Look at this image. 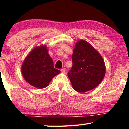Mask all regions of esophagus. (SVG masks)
I'll return each mask as SVG.
<instances>
[{"label": "esophagus", "instance_id": "esophagus-1", "mask_svg": "<svg viewBox=\"0 0 129 129\" xmlns=\"http://www.w3.org/2000/svg\"><path fill=\"white\" fill-rule=\"evenodd\" d=\"M61 72L63 73H66V71H67V69L66 68H62L61 69Z\"/></svg>", "mask_w": 129, "mask_h": 129}]
</instances>
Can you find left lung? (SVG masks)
<instances>
[{
  "label": "left lung",
  "instance_id": "left-lung-1",
  "mask_svg": "<svg viewBox=\"0 0 129 129\" xmlns=\"http://www.w3.org/2000/svg\"><path fill=\"white\" fill-rule=\"evenodd\" d=\"M73 65L68 76L74 90L85 93L95 88L104 78L106 67L99 52L88 41L76 43L72 56Z\"/></svg>",
  "mask_w": 129,
  "mask_h": 129
}]
</instances>
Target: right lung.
Returning a JSON list of instances; mask_svg holds the SVG:
<instances>
[{"instance_id": "add662e5", "label": "right lung", "mask_w": 129, "mask_h": 129, "mask_svg": "<svg viewBox=\"0 0 129 129\" xmlns=\"http://www.w3.org/2000/svg\"><path fill=\"white\" fill-rule=\"evenodd\" d=\"M21 71L26 81L39 89L48 86L52 78L61 72L54 68L45 45L36 46L32 50L24 60Z\"/></svg>"}]
</instances>
